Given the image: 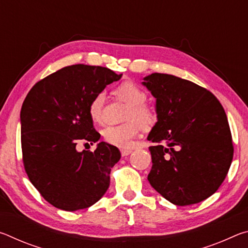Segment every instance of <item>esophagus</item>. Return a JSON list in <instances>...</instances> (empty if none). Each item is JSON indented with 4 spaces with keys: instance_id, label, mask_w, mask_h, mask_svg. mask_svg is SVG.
Listing matches in <instances>:
<instances>
[{
    "instance_id": "obj_1",
    "label": "esophagus",
    "mask_w": 248,
    "mask_h": 248,
    "mask_svg": "<svg viewBox=\"0 0 248 248\" xmlns=\"http://www.w3.org/2000/svg\"><path fill=\"white\" fill-rule=\"evenodd\" d=\"M131 152H132V150H125V149H123V150H121V155H123V156H127V155L131 154Z\"/></svg>"
}]
</instances>
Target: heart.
Masks as SVG:
<instances>
[{
	"instance_id": "obj_1",
	"label": "heart",
	"mask_w": 248,
	"mask_h": 248,
	"mask_svg": "<svg viewBox=\"0 0 248 248\" xmlns=\"http://www.w3.org/2000/svg\"><path fill=\"white\" fill-rule=\"evenodd\" d=\"M116 95L130 105L125 120L127 124L120 125H108L102 131L105 142L118 148H130L139 134V124L148 127L153 124L155 116L153 111L144 105L146 100L145 92L133 82H124L116 89ZM106 96L99 92L92 98L89 105L90 118L94 123H99L103 118L104 104Z\"/></svg>"
}]
</instances>
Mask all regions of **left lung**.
Instances as JSON below:
<instances>
[{"label":"left lung","mask_w":248,"mask_h":248,"mask_svg":"<svg viewBox=\"0 0 248 248\" xmlns=\"http://www.w3.org/2000/svg\"><path fill=\"white\" fill-rule=\"evenodd\" d=\"M142 84L156 99L157 121L148 140L152 169L148 179L176 205H189L219 189L233 159L226 114L203 87L170 74L152 73Z\"/></svg>","instance_id":"left-lung-1"}]
</instances>
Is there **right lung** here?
Masks as SVG:
<instances>
[{
	"label": "right lung",
	"instance_id": "right-lung-1",
	"mask_svg": "<svg viewBox=\"0 0 248 248\" xmlns=\"http://www.w3.org/2000/svg\"><path fill=\"white\" fill-rule=\"evenodd\" d=\"M121 77L103 66H65L36 83L25 98L20 110L25 170L53 207L89 208L107 191L120 151L99 142L94 152H78L77 143L99 140L89 115L90 102Z\"/></svg>",
	"mask_w": 248,
	"mask_h": 248
}]
</instances>
